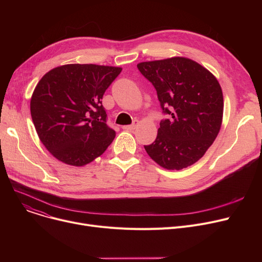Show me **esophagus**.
Returning <instances> with one entry per match:
<instances>
[{"label":"esophagus","mask_w":262,"mask_h":262,"mask_svg":"<svg viewBox=\"0 0 262 262\" xmlns=\"http://www.w3.org/2000/svg\"><path fill=\"white\" fill-rule=\"evenodd\" d=\"M139 125V121H135L134 122V124H132V125H125V126H123V129L124 130H129V132H132V130H134L135 128H137V126Z\"/></svg>","instance_id":"esophagus-1"}]
</instances>
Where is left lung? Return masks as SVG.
I'll return each mask as SVG.
<instances>
[{"instance_id":"obj_1","label":"left lung","mask_w":262,"mask_h":262,"mask_svg":"<svg viewBox=\"0 0 262 262\" xmlns=\"http://www.w3.org/2000/svg\"><path fill=\"white\" fill-rule=\"evenodd\" d=\"M139 71L154 85L163 113L156 140L144 148L167 170H183L199 161L221 129L224 100L216 77L187 57L143 61Z\"/></svg>"}]
</instances>
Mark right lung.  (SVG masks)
Returning <instances> with one entry per match:
<instances>
[{
	"mask_svg": "<svg viewBox=\"0 0 262 262\" xmlns=\"http://www.w3.org/2000/svg\"><path fill=\"white\" fill-rule=\"evenodd\" d=\"M122 68L70 63L39 80L31 115L40 141L59 161L82 167L101 156L116 137L101 100Z\"/></svg>",
	"mask_w": 262,
	"mask_h": 262,
	"instance_id": "add662e5",
	"label": "right lung"
}]
</instances>
